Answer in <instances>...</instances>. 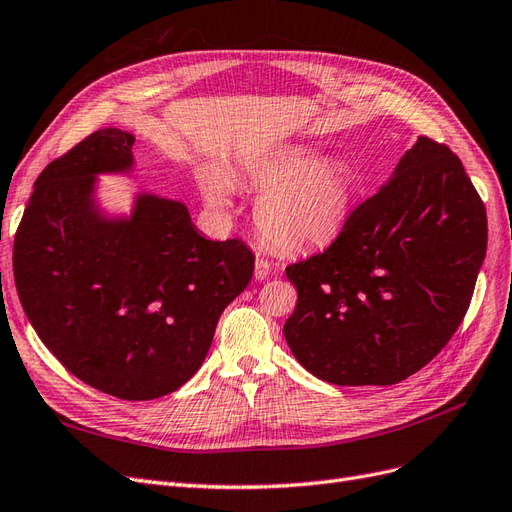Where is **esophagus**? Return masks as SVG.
I'll use <instances>...</instances> for the list:
<instances>
[{"instance_id": "obj_1", "label": "esophagus", "mask_w": 512, "mask_h": 512, "mask_svg": "<svg viewBox=\"0 0 512 512\" xmlns=\"http://www.w3.org/2000/svg\"><path fill=\"white\" fill-rule=\"evenodd\" d=\"M270 272H272V263L268 259H257L255 261V280L268 278Z\"/></svg>"}]
</instances>
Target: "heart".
<instances>
[{"label":"heart","instance_id":"1","mask_svg":"<svg viewBox=\"0 0 512 512\" xmlns=\"http://www.w3.org/2000/svg\"><path fill=\"white\" fill-rule=\"evenodd\" d=\"M251 187L261 193L255 206L259 232L280 251H312L332 244L351 219L357 178L346 163L323 159L310 146H285L246 166ZM210 208L227 210L234 189L227 176L204 180Z\"/></svg>","mask_w":512,"mask_h":512}]
</instances>
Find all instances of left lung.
<instances>
[{
  "instance_id": "left-lung-1",
  "label": "left lung",
  "mask_w": 512,
  "mask_h": 512,
  "mask_svg": "<svg viewBox=\"0 0 512 512\" xmlns=\"http://www.w3.org/2000/svg\"><path fill=\"white\" fill-rule=\"evenodd\" d=\"M487 253V212L455 153L421 136L327 251L287 268L283 334L332 385H395L442 351Z\"/></svg>"
}]
</instances>
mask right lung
<instances>
[{"instance_id": "right-lung-1", "label": "right lung", "mask_w": 512, "mask_h": 512, "mask_svg": "<svg viewBox=\"0 0 512 512\" xmlns=\"http://www.w3.org/2000/svg\"><path fill=\"white\" fill-rule=\"evenodd\" d=\"M134 134L106 127L48 163L14 236L25 315L82 383L155 400L200 370L221 312L253 278L242 240H208L183 202L148 191L129 214L97 202V176L131 174Z\"/></svg>"}]
</instances>
